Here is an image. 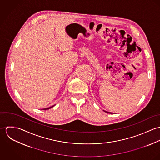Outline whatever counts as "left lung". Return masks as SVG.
Instances as JSON below:
<instances>
[{"mask_svg": "<svg viewBox=\"0 0 160 160\" xmlns=\"http://www.w3.org/2000/svg\"><path fill=\"white\" fill-rule=\"evenodd\" d=\"M107 112V113H110V112Z\"/></svg>", "mask_w": 160, "mask_h": 160, "instance_id": "obj_1", "label": "left lung"}]
</instances>
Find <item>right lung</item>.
<instances>
[{"mask_svg": "<svg viewBox=\"0 0 160 160\" xmlns=\"http://www.w3.org/2000/svg\"><path fill=\"white\" fill-rule=\"evenodd\" d=\"M53 106H52V107H49V108H45L44 110H48V109H49V108H52V107H53Z\"/></svg>", "mask_w": 160, "mask_h": 160, "instance_id": "right-lung-1", "label": "right lung"}]
</instances>
